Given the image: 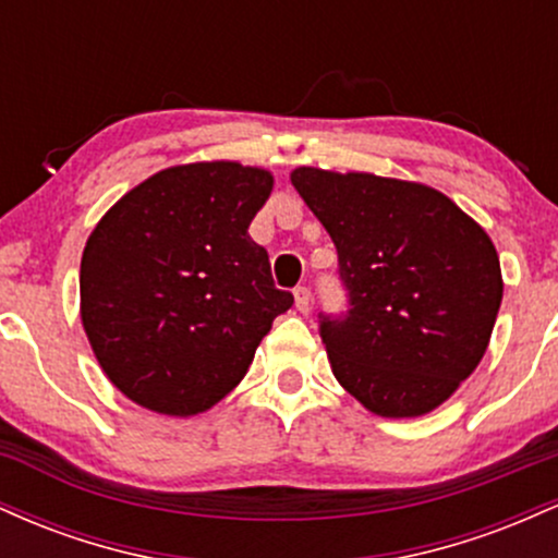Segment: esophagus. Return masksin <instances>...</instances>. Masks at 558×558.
I'll return each mask as SVG.
<instances>
[{
  "label": "esophagus",
  "mask_w": 558,
  "mask_h": 558,
  "mask_svg": "<svg viewBox=\"0 0 558 558\" xmlns=\"http://www.w3.org/2000/svg\"><path fill=\"white\" fill-rule=\"evenodd\" d=\"M293 299H296V310L299 312H310V304H312V291L306 286H299L296 291H293Z\"/></svg>",
  "instance_id": "34e87169"
}]
</instances>
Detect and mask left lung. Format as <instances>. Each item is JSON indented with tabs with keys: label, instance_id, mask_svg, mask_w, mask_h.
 Returning a JSON list of instances; mask_svg holds the SVG:
<instances>
[{
	"label": "left lung",
	"instance_id": "obj_1",
	"mask_svg": "<svg viewBox=\"0 0 558 558\" xmlns=\"http://www.w3.org/2000/svg\"><path fill=\"white\" fill-rule=\"evenodd\" d=\"M330 233L345 315H319L332 375L380 417L433 412L488 349L504 296L493 241L430 185L373 172H291Z\"/></svg>",
	"mask_w": 558,
	"mask_h": 558
}]
</instances>
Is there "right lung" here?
I'll return each instance as SVG.
<instances>
[{
	"label": "right lung",
	"instance_id": "right-lung-1",
	"mask_svg": "<svg viewBox=\"0 0 558 558\" xmlns=\"http://www.w3.org/2000/svg\"><path fill=\"white\" fill-rule=\"evenodd\" d=\"M272 175L239 162L159 170L88 235L81 319L112 386L170 417L207 412L246 375L293 296L248 226Z\"/></svg>",
	"mask_w": 558,
	"mask_h": 558
}]
</instances>
